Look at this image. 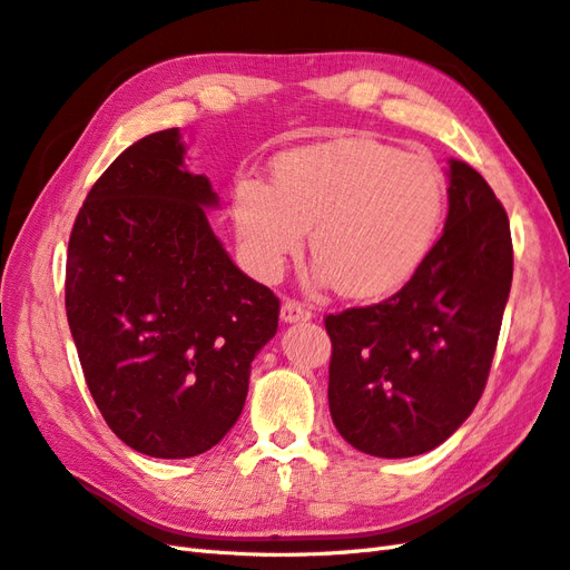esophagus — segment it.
Returning <instances> with one entry per match:
<instances>
[{
	"label": "esophagus",
	"mask_w": 570,
	"mask_h": 570,
	"mask_svg": "<svg viewBox=\"0 0 570 570\" xmlns=\"http://www.w3.org/2000/svg\"><path fill=\"white\" fill-rule=\"evenodd\" d=\"M313 311L308 305L296 301V298H286L282 305V320L284 323H303V320H311Z\"/></svg>",
	"instance_id": "esophagus-1"
}]
</instances>
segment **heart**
Listing matches in <instances>:
<instances>
[{
    "label": "heart",
    "mask_w": 570,
    "mask_h": 570,
    "mask_svg": "<svg viewBox=\"0 0 570 570\" xmlns=\"http://www.w3.org/2000/svg\"><path fill=\"white\" fill-rule=\"evenodd\" d=\"M445 214L443 173L375 139H337L284 154L274 189L243 183L238 236L262 274H276L311 233L317 279L344 296L381 298L426 259Z\"/></svg>",
    "instance_id": "b5f03b06"
}]
</instances>
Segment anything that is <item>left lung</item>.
Returning <instances> with one entry per match:
<instances>
[{
  "mask_svg": "<svg viewBox=\"0 0 570 570\" xmlns=\"http://www.w3.org/2000/svg\"><path fill=\"white\" fill-rule=\"evenodd\" d=\"M443 236L390 298L325 315L330 414L375 458L441 445L487 387L513 282L508 214L489 183L450 160Z\"/></svg>",
  "mask_w": 570,
  "mask_h": 570,
  "instance_id": "1",
  "label": "left lung"
}]
</instances>
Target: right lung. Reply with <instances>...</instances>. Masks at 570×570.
<instances>
[{"label":"right lung","instance_id":"1","mask_svg":"<svg viewBox=\"0 0 570 570\" xmlns=\"http://www.w3.org/2000/svg\"><path fill=\"white\" fill-rule=\"evenodd\" d=\"M178 129L125 149L94 183L67 250L65 305L86 385L112 433L151 458L209 450L236 424L279 298L243 274L183 168Z\"/></svg>","mask_w":570,"mask_h":570}]
</instances>
